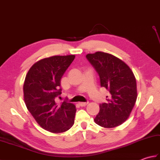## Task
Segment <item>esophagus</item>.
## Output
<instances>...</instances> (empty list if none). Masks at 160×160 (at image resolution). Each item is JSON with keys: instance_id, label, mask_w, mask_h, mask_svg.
I'll return each mask as SVG.
<instances>
[{"instance_id": "34e87169", "label": "esophagus", "mask_w": 160, "mask_h": 160, "mask_svg": "<svg viewBox=\"0 0 160 160\" xmlns=\"http://www.w3.org/2000/svg\"><path fill=\"white\" fill-rule=\"evenodd\" d=\"M88 104V102H79V104H80V106H81V107H84V106H86V105Z\"/></svg>"}]
</instances>
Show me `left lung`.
Returning a JSON list of instances; mask_svg holds the SVG:
<instances>
[{"label":"left lung","instance_id":"obj_1","mask_svg":"<svg viewBox=\"0 0 160 160\" xmlns=\"http://www.w3.org/2000/svg\"><path fill=\"white\" fill-rule=\"evenodd\" d=\"M99 75L100 85L109 91L107 103L100 104L94 121L104 128L122 124L130 115L137 100V84L127 64L111 54L98 52L86 56Z\"/></svg>","mask_w":160,"mask_h":160}]
</instances>
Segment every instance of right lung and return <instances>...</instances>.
I'll return each instance as SVG.
<instances>
[{"label":"right lung","instance_id":"right-lung-1","mask_svg":"<svg viewBox=\"0 0 160 160\" xmlns=\"http://www.w3.org/2000/svg\"><path fill=\"white\" fill-rule=\"evenodd\" d=\"M74 58L69 55L40 60L30 68L24 82L27 108L40 127L54 133L68 131L74 123L76 106L67 101L56 102L62 93L61 78Z\"/></svg>","mask_w":160,"mask_h":160}]
</instances>
